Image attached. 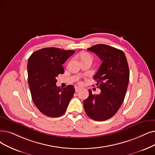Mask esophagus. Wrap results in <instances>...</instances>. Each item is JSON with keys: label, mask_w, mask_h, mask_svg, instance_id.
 <instances>
[{"label": "esophagus", "mask_w": 155, "mask_h": 155, "mask_svg": "<svg viewBox=\"0 0 155 155\" xmlns=\"http://www.w3.org/2000/svg\"><path fill=\"white\" fill-rule=\"evenodd\" d=\"M79 90H80V88L78 87V86H75V91H76V92H78Z\"/></svg>", "instance_id": "1"}]
</instances>
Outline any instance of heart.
Listing matches in <instances>:
<instances>
[{"instance_id": "1", "label": "heart", "mask_w": 155, "mask_h": 155, "mask_svg": "<svg viewBox=\"0 0 155 155\" xmlns=\"http://www.w3.org/2000/svg\"><path fill=\"white\" fill-rule=\"evenodd\" d=\"M91 58L90 55L86 53H83L81 54V59H84V58Z\"/></svg>"}]
</instances>
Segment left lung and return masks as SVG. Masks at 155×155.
<instances>
[{
	"instance_id": "8db88e82",
	"label": "left lung",
	"mask_w": 155,
	"mask_h": 155,
	"mask_svg": "<svg viewBox=\"0 0 155 155\" xmlns=\"http://www.w3.org/2000/svg\"><path fill=\"white\" fill-rule=\"evenodd\" d=\"M95 53L102 63L94 79L101 92L89 96L83 102L86 114L95 121H105L112 117L124 101L129 81V68L125 53L106 45H97L88 48Z\"/></svg>"
}]
</instances>
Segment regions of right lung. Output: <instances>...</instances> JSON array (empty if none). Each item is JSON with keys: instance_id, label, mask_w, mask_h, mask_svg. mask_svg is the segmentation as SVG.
<instances>
[{"instance_id": "1", "label": "right lung", "mask_w": 155, "mask_h": 155, "mask_svg": "<svg viewBox=\"0 0 155 155\" xmlns=\"http://www.w3.org/2000/svg\"><path fill=\"white\" fill-rule=\"evenodd\" d=\"M74 50L46 48L34 52L28 60V82L32 101L40 112L56 117L66 111L75 89L68 85L63 89L57 87L56 78L64 74L62 67L74 53Z\"/></svg>"}]
</instances>
